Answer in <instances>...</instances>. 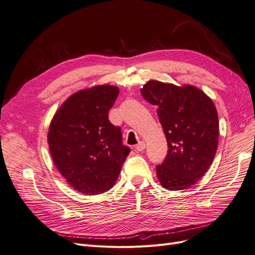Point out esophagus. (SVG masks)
I'll list each match as a JSON object with an SVG mask.
<instances>
[{
    "label": "esophagus",
    "mask_w": 255,
    "mask_h": 255,
    "mask_svg": "<svg viewBox=\"0 0 255 255\" xmlns=\"http://www.w3.org/2000/svg\"><path fill=\"white\" fill-rule=\"evenodd\" d=\"M145 148H146V143L143 142V141H140V142H138L137 145H136V147H135L136 151H138V152H141V151H143V150H145Z\"/></svg>",
    "instance_id": "obj_1"
}]
</instances>
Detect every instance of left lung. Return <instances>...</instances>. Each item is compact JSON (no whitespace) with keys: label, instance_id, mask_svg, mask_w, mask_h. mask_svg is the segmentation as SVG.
<instances>
[{"label":"left lung","instance_id":"1","mask_svg":"<svg viewBox=\"0 0 255 255\" xmlns=\"http://www.w3.org/2000/svg\"><path fill=\"white\" fill-rule=\"evenodd\" d=\"M140 93L157 106L168 141V154L156 167L158 181L170 191L189 189L201 179L218 148L219 119L216 106L194 85L177 86L150 80Z\"/></svg>","mask_w":255,"mask_h":255}]
</instances>
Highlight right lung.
I'll list each match as a JSON object with an SVG mask.
<instances>
[{"mask_svg": "<svg viewBox=\"0 0 255 255\" xmlns=\"http://www.w3.org/2000/svg\"><path fill=\"white\" fill-rule=\"evenodd\" d=\"M115 85H95L70 96L55 113L48 133L54 164L74 190L98 195L115 185L130 149L108 120L119 96Z\"/></svg>", "mask_w": 255, "mask_h": 255, "instance_id": "right-lung-1", "label": "right lung"}]
</instances>
